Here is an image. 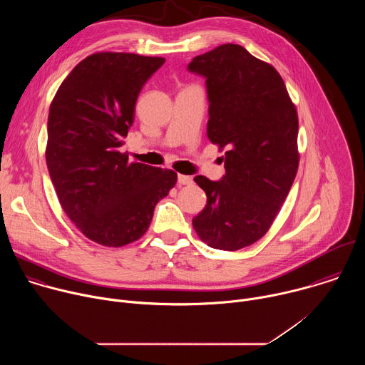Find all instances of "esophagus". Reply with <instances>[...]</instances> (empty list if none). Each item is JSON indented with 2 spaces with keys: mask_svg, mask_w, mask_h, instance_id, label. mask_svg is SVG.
<instances>
[{
  "mask_svg": "<svg viewBox=\"0 0 365 365\" xmlns=\"http://www.w3.org/2000/svg\"><path fill=\"white\" fill-rule=\"evenodd\" d=\"M193 180L190 176H186V175H179L178 176V183L179 185H190Z\"/></svg>",
  "mask_w": 365,
  "mask_h": 365,
  "instance_id": "1",
  "label": "esophagus"
}]
</instances>
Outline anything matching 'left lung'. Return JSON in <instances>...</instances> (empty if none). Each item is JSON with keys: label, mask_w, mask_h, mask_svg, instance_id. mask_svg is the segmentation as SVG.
Returning a JSON list of instances; mask_svg holds the SVG:
<instances>
[{"label": "left lung", "mask_w": 365, "mask_h": 365, "mask_svg": "<svg viewBox=\"0 0 365 365\" xmlns=\"http://www.w3.org/2000/svg\"><path fill=\"white\" fill-rule=\"evenodd\" d=\"M206 78L207 138L225 151V176H196L205 210L192 220L210 247L237 251L272 227L299 168V120L280 73L240 44H221L187 66Z\"/></svg>", "instance_id": "obj_1"}]
</instances>
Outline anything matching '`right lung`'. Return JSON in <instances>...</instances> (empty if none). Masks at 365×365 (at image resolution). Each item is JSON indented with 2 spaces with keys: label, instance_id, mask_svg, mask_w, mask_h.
<instances>
[{
  "label": "right lung",
  "instance_id": "add662e5",
  "mask_svg": "<svg viewBox=\"0 0 365 365\" xmlns=\"http://www.w3.org/2000/svg\"><path fill=\"white\" fill-rule=\"evenodd\" d=\"M165 58L98 51L61 83L47 118L46 163L62 210L91 241L124 247L150 227L154 206L178 182L170 169L121 153L135 102Z\"/></svg>",
  "mask_w": 365,
  "mask_h": 365
}]
</instances>
